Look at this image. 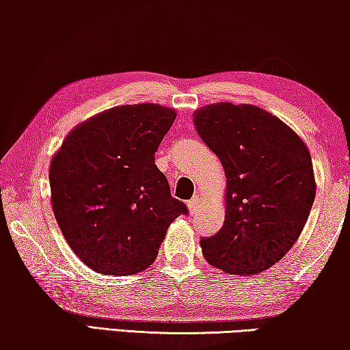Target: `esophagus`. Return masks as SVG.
<instances>
[{"label": "esophagus", "mask_w": 350, "mask_h": 350, "mask_svg": "<svg viewBox=\"0 0 350 350\" xmlns=\"http://www.w3.org/2000/svg\"><path fill=\"white\" fill-rule=\"evenodd\" d=\"M199 207H200V198H199V196H194L193 199L188 200V208H189L191 215H194L196 212H198Z\"/></svg>", "instance_id": "34e87169"}]
</instances>
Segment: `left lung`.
Wrapping results in <instances>:
<instances>
[{"mask_svg":"<svg viewBox=\"0 0 350 350\" xmlns=\"http://www.w3.org/2000/svg\"><path fill=\"white\" fill-rule=\"evenodd\" d=\"M194 124L228 178L223 226L200 241L205 260L228 274H260L284 258L308 221L315 199L308 146L253 105H208Z\"/></svg>","mask_w":350,"mask_h":350,"instance_id":"8db88e82","label":"left lung"}]
</instances>
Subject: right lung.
I'll list each match as a JSON object with an SVG mask.
<instances>
[{"mask_svg": "<svg viewBox=\"0 0 350 350\" xmlns=\"http://www.w3.org/2000/svg\"><path fill=\"white\" fill-rule=\"evenodd\" d=\"M175 116L154 103L111 108L73 129L52 159L55 219L90 269L111 275L146 269L170 223L188 215L154 164Z\"/></svg>", "mask_w": 350, "mask_h": 350, "instance_id": "1", "label": "right lung"}]
</instances>
